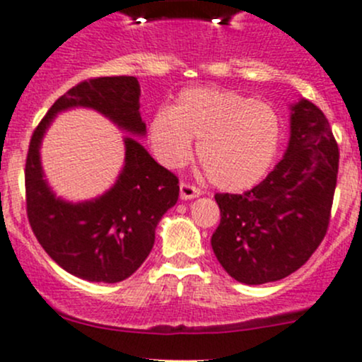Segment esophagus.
I'll list each match as a JSON object with an SVG mask.
<instances>
[{"label": "esophagus", "instance_id": "esophagus-1", "mask_svg": "<svg viewBox=\"0 0 362 362\" xmlns=\"http://www.w3.org/2000/svg\"><path fill=\"white\" fill-rule=\"evenodd\" d=\"M201 192L199 189L197 187H194V185H191V184H185V182H182L180 184V197L182 199H194V197H199L201 196Z\"/></svg>", "mask_w": 362, "mask_h": 362}]
</instances>
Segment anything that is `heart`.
Returning <instances> with one entry per match:
<instances>
[{"label": "heart", "mask_w": 362, "mask_h": 362, "mask_svg": "<svg viewBox=\"0 0 362 362\" xmlns=\"http://www.w3.org/2000/svg\"><path fill=\"white\" fill-rule=\"evenodd\" d=\"M152 149L163 165L178 168L192 154L208 180L222 191H243L271 168L281 142V119L265 102L220 88H189L149 124Z\"/></svg>", "instance_id": "heart-1"}]
</instances>
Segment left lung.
Listing matches in <instances>:
<instances>
[{
	"label": "left lung",
	"mask_w": 362,
	"mask_h": 362,
	"mask_svg": "<svg viewBox=\"0 0 362 362\" xmlns=\"http://www.w3.org/2000/svg\"><path fill=\"white\" fill-rule=\"evenodd\" d=\"M338 152L317 105H291L283 159L251 191L216 194L220 223L211 235L216 260L235 281L264 284L298 271L328 230Z\"/></svg>",
	"instance_id": "obj_1"
}]
</instances>
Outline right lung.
<instances>
[{
	"label": "right lung",
	"instance_id": "add662e5",
	"mask_svg": "<svg viewBox=\"0 0 362 362\" xmlns=\"http://www.w3.org/2000/svg\"><path fill=\"white\" fill-rule=\"evenodd\" d=\"M140 85L133 76L83 81L52 105L30 136L25 204L34 235L64 271L91 283H119L149 257L159 220L178 199V178L133 136H124V166L116 184L81 203L57 197L41 168L40 147L59 112L88 107L130 135H146Z\"/></svg>",
	"mask_w": 362,
	"mask_h": 362
}]
</instances>
